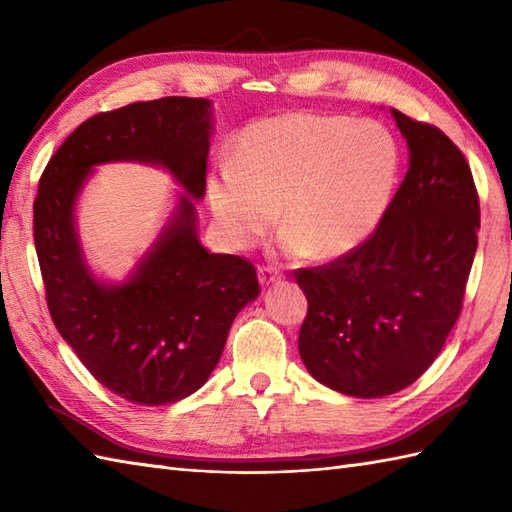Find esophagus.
<instances>
[{
  "label": "esophagus",
  "mask_w": 512,
  "mask_h": 512,
  "mask_svg": "<svg viewBox=\"0 0 512 512\" xmlns=\"http://www.w3.org/2000/svg\"><path fill=\"white\" fill-rule=\"evenodd\" d=\"M257 275H259V284H262L264 288H268L270 284H275V281L281 279V275L277 273V270H275V268H268V266L259 268Z\"/></svg>",
  "instance_id": "34e87169"
}]
</instances>
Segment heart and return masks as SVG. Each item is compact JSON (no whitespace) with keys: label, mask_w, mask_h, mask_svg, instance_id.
<instances>
[{"label":"heart","mask_w":512,"mask_h":512,"mask_svg":"<svg viewBox=\"0 0 512 512\" xmlns=\"http://www.w3.org/2000/svg\"><path fill=\"white\" fill-rule=\"evenodd\" d=\"M400 165L398 140L383 123L299 110L246 125L233 158L206 173L204 193L228 248L255 246L281 215V253L336 259L372 237Z\"/></svg>","instance_id":"b5f03b06"}]
</instances>
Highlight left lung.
Returning a JSON list of instances; mask_svg holds the SVG:
<instances>
[{"mask_svg": "<svg viewBox=\"0 0 512 512\" xmlns=\"http://www.w3.org/2000/svg\"><path fill=\"white\" fill-rule=\"evenodd\" d=\"M409 169L376 233L334 264L297 270L299 354L321 385L383 398L418 380L460 317L480 231L469 162L438 127L389 110Z\"/></svg>", "mask_w": 512, "mask_h": 512, "instance_id": "1", "label": "left lung"}]
</instances>
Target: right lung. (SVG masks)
<instances>
[{"label":"right lung","mask_w":512,"mask_h":512,"mask_svg":"<svg viewBox=\"0 0 512 512\" xmlns=\"http://www.w3.org/2000/svg\"><path fill=\"white\" fill-rule=\"evenodd\" d=\"M213 132L209 99L132 103L96 114L65 138L39 180L35 248L50 317L103 387L158 407L198 391L224 352L231 323L259 295L253 264L209 253L198 237ZM140 161L179 182L177 204L123 282L87 264L75 204L99 164Z\"/></svg>","instance_id":"add662e5"}]
</instances>
